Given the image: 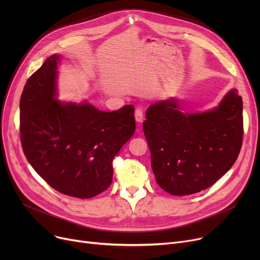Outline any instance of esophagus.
Returning <instances> with one entry per match:
<instances>
[{
  "instance_id": "34e87169",
  "label": "esophagus",
  "mask_w": 260,
  "mask_h": 260,
  "mask_svg": "<svg viewBox=\"0 0 260 260\" xmlns=\"http://www.w3.org/2000/svg\"><path fill=\"white\" fill-rule=\"evenodd\" d=\"M135 119L138 123H141L143 121L144 118H143V112H142L141 108H137L135 111Z\"/></svg>"
}]
</instances>
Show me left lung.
I'll use <instances>...</instances> for the list:
<instances>
[{"label": "left lung", "mask_w": 260, "mask_h": 260, "mask_svg": "<svg viewBox=\"0 0 260 260\" xmlns=\"http://www.w3.org/2000/svg\"><path fill=\"white\" fill-rule=\"evenodd\" d=\"M143 132L158 185L174 196L213 185L235 163L242 143V99L229 90L218 106L184 113L177 98L146 109Z\"/></svg>", "instance_id": "left-lung-1"}]
</instances>
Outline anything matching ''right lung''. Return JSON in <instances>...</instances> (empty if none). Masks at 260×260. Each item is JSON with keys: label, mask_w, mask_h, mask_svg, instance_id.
Masks as SVG:
<instances>
[{"label": "right lung", "mask_w": 260, "mask_h": 260, "mask_svg": "<svg viewBox=\"0 0 260 260\" xmlns=\"http://www.w3.org/2000/svg\"><path fill=\"white\" fill-rule=\"evenodd\" d=\"M61 54L50 56L28 79L20 100L24 154L58 192L80 199L113 181L112 163L135 133L134 107L102 112L88 103L58 100Z\"/></svg>", "instance_id": "right-lung-1"}]
</instances>
